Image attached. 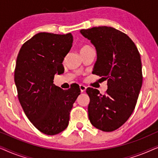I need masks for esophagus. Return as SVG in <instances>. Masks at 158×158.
<instances>
[{
    "mask_svg": "<svg viewBox=\"0 0 158 158\" xmlns=\"http://www.w3.org/2000/svg\"><path fill=\"white\" fill-rule=\"evenodd\" d=\"M86 88L85 85H80V89H81V91L82 92V93H83V92H85V90H86Z\"/></svg>",
    "mask_w": 158,
    "mask_h": 158,
    "instance_id": "obj_1",
    "label": "esophagus"
}]
</instances>
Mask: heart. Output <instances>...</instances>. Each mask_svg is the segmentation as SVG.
Returning a JSON list of instances; mask_svg holds the SVG:
<instances>
[{"instance_id":"1","label":"heart","mask_w":158,"mask_h":158,"mask_svg":"<svg viewBox=\"0 0 158 158\" xmlns=\"http://www.w3.org/2000/svg\"><path fill=\"white\" fill-rule=\"evenodd\" d=\"M91 48V47L88 46V45H84V46H82L81 47V52H82L85 51V50H87V49H89Z\"/></svg>"}]
</instances>
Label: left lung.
Returning a JSON list of instances; mask_svg holds the SVG:
<instances>
[{"mask_svg": "<svg viewBox=\"0 0 158 158\" xmlns=\"http://www.w3.org/2000/svg\"><path fill=\"white\" fill-rule=\"evenodd\" d=\"M80 32L96 48L93 73L107 79L104 95L92 88L86 89L89 120L101 131H114L127 122L137 103L142 85L139 51L127 34L113 27H93Z\"/></svg>", "mask_w": 158, "mask_h": 158, "instance_id": "1", "label": "left lung"}]
</instances>
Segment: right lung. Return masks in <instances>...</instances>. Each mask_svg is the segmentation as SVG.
I'll use <instances>...</instances> for the list:
<instances>
[{
	"label": "right lung",
	"instance_id": "1",
	"mask_svg": "<svg viewBox=\"0 0 158 158\" xmlns=\"http://www.w3.org/2000/svg\"><path fill=\"white\" fill-rule=\"evenodd\" d=\"M73 42L70 33L40 32L22 45L16 59L14 81L27 118L41 132L57 135L68 126L70 112L81 90H63L53 83L63 73L62 64Z\"/></svg>",
	"mask_w": 158,
	"mask_h": 158
}]
</instances>
